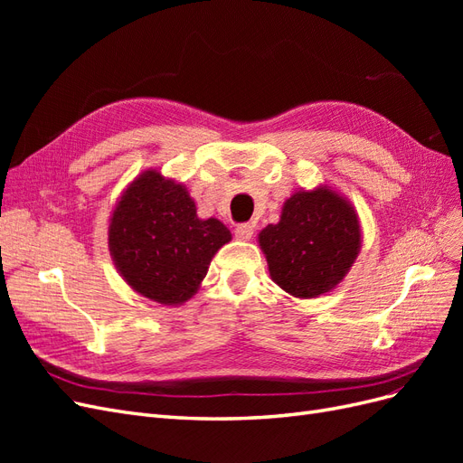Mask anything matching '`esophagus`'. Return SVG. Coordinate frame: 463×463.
<instances>
[{"instance_id": "obj_1", "label": "esophagus", "mask_w": 463, "mask_h": 463, "mask_svg": "<svg viewBox=\"0 0 463 463\" xmlns=\"http://www.w3.org/2000/svg\"><path fill=\"white\" fill-rule=\"evenodd\" d=\"M235 237L240 241H249L250 237H253V226H250V223H240V226L235 228Z\"/></svg>"}]
</instances>
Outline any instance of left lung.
<instances>
[{
  "mask_svg": "<svg viewBox=\"0 0 463 463\" xmlns=\"http://www.w3.org/2000/svg\"><path fill=\"white\" fill-rule=\"evenodd\" d=\"M357 210L328 185L301 189L286 199L278 223L259 233L274 282L299 299L332 291L361 250Z\"/></svg>",
  "mask_w": 463,
  "mask_h": 463,
  "instance_id": "8db88e82",
  "label": "left lung"
}]
</instances>
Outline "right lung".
Listing matches in <instances>:
<instances>
[{
  "label": "right lung",
  "mask_w": 463,
  "mask_h": 463,
  "mask_svg": "<svg viewBox=\"0 0 463 463\" xmlns=\"http://www.w3.org/2000/svg\"><path fill=\"white\" fill-rule=\"evenodd\" d=\"M232 241L218 218H199L184 184L138 174L109 216L108 249L119 276L150 301L177 307L199 291L210 260Z\"/></svg>",
  "instance_id": "right-lung-1"
}]
</instances>
